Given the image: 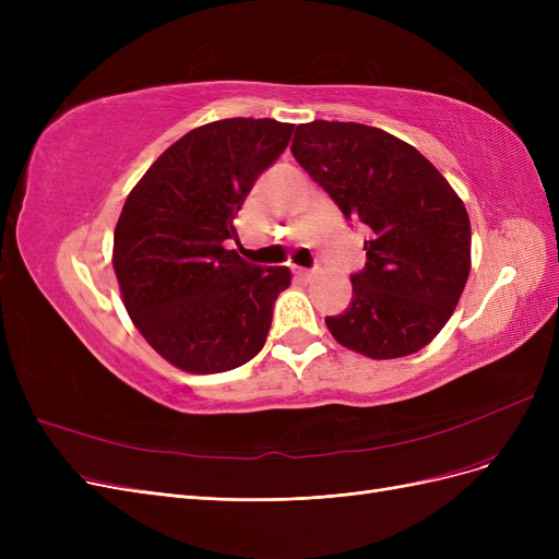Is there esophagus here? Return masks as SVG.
Segmentation results:
<instances>
[{
  "label": "esophagus",
  "instance_id": "1",
  "mask_svg": "<svg viewBox=\"0 0 559 559\" xmlns=\"http://www.w3.org/2000/svg\"><path fill=\"white\" fill-rule=\"evenodd\" d=\"M294 273L300 282H312L317 277V270H308V267H296Z\"/></svg>",
  "mask_w": 559,
  "mask_h": 559
}]
</instances>
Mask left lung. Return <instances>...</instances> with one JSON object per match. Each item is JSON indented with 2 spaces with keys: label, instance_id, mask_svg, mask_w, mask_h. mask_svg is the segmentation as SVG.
<instances>
[{
  "label": "left lung",
  "instance_id": "1",
  "mask_svg": "<svg viewBox=\"0 0 559 559\" xmlns=\"http://www.w3.org/2000/svg\"><path fill=\"white\" fill-rule=\"evenodd\" d=\"M292 154L347 222L370 228L349 308L326 317L335 341L370 359L431 343L471 270L468 214L448 179L415 146L364 123H300Z\"/></svg>",
  "mask_w": 559,
  "mask_h": 559
}]
</instances>
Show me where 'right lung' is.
<instances>
[{"instance_id": "add662e5", "label": "right lung", "mask_w": 559, "mask_h": 559, "mask_svg": "<svg viewBox=\"0 0 559 559\" xmlns=\"http://www.w3.org/2000/svg\"><path fill=\"white\" fill-rule=\"evenodd\" d=\"M294 123L226 118L186 132L130 191L114 230V270L134 326L189 373L257 357L289 267L247 263L226 240L245 198L292 140Z\"/></svg>"}]
</instances>
